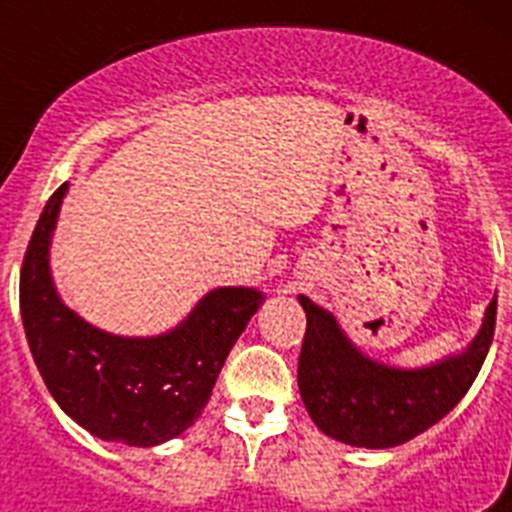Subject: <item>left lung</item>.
Masks as SVG:
<instances>
[{"mask_svg": "<svg viewBox=\"0 0 512 512\" xmlns=\"http://www.w3.org/2000/svg\"><path fill=\"white\" fill-rule=\"evenodd\" d=\"M307 315L297 384L312 423L325 436L361 449H392L420 436L456 408L485 364L495 336L497 297L461 354L423 369H395L348 341L328 310L300 295Z\"/></svg>", "mask_w": 512, "mask_h": 512, "instance_id": "left-lung-1", "label": "left lung"}]
</instances>
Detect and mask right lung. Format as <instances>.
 <instances>
[{
    "label": "right lung",
    "mask_w": 512,
    "mask_h": 512,
    "mask_svg": "<svg viewBox=\"0 0 512 512\" xmlns=\"http://www.w3.org/2000/svg\"><path fill=\"white\" fill-rule=\"evenodd\" d=\"M69 182L53 192L27 243L20 312L27 346L53 400L102 441L158 446L200 418L264 295L251 287L207 292L187 320L151 338L112 336L63 305L48 253Z\"/></svg>",
    "instance_id": "1"
}]
</instances>
